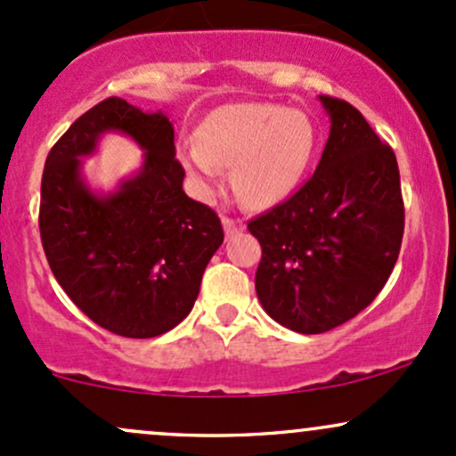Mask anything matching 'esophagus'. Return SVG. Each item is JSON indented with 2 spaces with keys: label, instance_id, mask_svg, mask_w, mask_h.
<instances>
[{
  "label": "esophagus",
  "instance_id": "34e87169",
  "mask_svg": "<svg viewBox=\"0 0 456 456\" xmlns=\"http://www.w3.org/2000/svg\"><path fill=\"white\" fill-rule=\"evenodd\" d=\"M223 229H224V236H233V233L244 232V224L240 220H233L229 216H223Z\"/></svg>",
  "mask_w": 456,
  "mask_h": 456
}]
</instances>
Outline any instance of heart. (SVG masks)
I'll list each match as a JSON object with an SVG mask.
<instances>
[{
    "instance_id": "heart-1",
    "label": "heart",
    "mask_w": 456,
    "mask_h": 456,
    "mask_svg": "<svg viewBox=\"0 0 456 456\" xmlns=\"http://www.w3.org/2000/svg\"><path fill=\"white\" fill-rule=\"evenodd\" d=\"M316 149V127L301 110L277 103H229L209 112L197 142L182 151L186 171L201 188L232 168L238 199L255 209L279 205L301 183Z\"/></svg>"
}]
</instances>
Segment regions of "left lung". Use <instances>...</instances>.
I'll list each match as a JSON object with an SVG mask.
<instances>
[{"label": "left lung", "instance_id": "left-lung-1", "mask_svg": "<svg viewBox=\"0 0 456 456\" xmlns=\"http://www.w3.org/2000/svg\"><path fill=\"white\" fill-rule=\"evenodd\" d=\"M331 129L316 173L248 223L262 244L255 289L285 329L331 331L381 292L400 253L404 208L392 147L357 108L320 94Z\"/></svg>", "mask_w": 456, "mask_h": 456}]
</instances>
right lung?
<instances>
[{
	"mask_svg": "<svg viewBox=\"0 0 456 456\" xmlns=\"http://www.w3.org/2000/svg\"><path fill=\"white\" fill-rule=\"evenodd\" d=\"M106 133L143 149L136 174L94 191L83 159ZM175 129L162 110L110 97L67 129L47 155L41 240L49 268L86 316L123 338H155L192 312L205 266L223 244L220 218L183 192Z\"/></svg>",
	"mask_w": 456,
	"mask_h": 456,
	"instance_id": "obj_1",
	"label": "right lung"
}]
</instances>
